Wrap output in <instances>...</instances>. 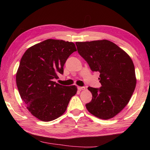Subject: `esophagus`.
<instances>
[{
  "label": "esophagus",
  "instance_id": "1",
  "mask_svg": "<svg viewBox=\"0 0 150 150\" xmlns=\"http://www.w3.org/2000/svg\"><path fill=\"white\" fill-rule=\"evenodd\" d=\"M77 88H78V90H80V91H81V90H84L85 89H86L85 87H81V86H78Z\"/></svg>",
  "mask_w": 150,
  "mask_h": 150
}]
</instances>
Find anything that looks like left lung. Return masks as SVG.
Wrapping results in <instances>:
<instances>
[{
    "label": "left lung",
    "instance_id": "left-lung-1",
    "mask_svg": "<svg viewBox=\"0 0 150 150\" xmlns=\"http://www.w3.org/2000/svg\"><path fill=\"white\" fill-rule=\"evenodd\" d=\"M75 44L91 71L100 73L98 80L102 86L88 88L92 100L86 107L99 119L114 117L128 104L136 86L135 67L131 57L108 40L76 42Z\"/></svg>",
    "mask_w": 150,
    "mask_h": 150
}]
</instances>
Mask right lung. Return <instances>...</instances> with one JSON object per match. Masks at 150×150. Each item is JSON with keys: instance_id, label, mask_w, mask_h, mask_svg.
<instances>
[{"instance_id": "add662e5", "label": "right lung", "mask_w": 150, "mask_h": 150, "mask_svg": "<svg viewBox=\"0 0 150 150\" xmlns=\"http://www.w3.org/2000/svg\"><path fill=\"white\" fill-rule=\"evenodd\" d=\"M77 49L72 42L47 39L29 47L22 55L16 73V83L28 111L44 122L65 112L75 86H65L53 81L63 74L67 59Z\"/></svg>"}]
</instances>
